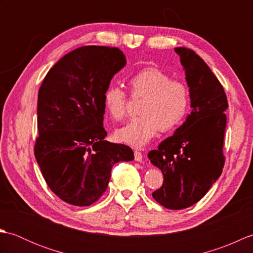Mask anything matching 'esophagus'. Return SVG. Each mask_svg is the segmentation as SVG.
Masks as SVG:
<instances>
[{"instance_id":"1","label":"esophagus","mask_w":253,"mask_h":253,"mask_svg":"<svg viewBox=\"0 0 253 253\" xmlns=\"http://www.w3.org/2000/svg\"><path fill=\"white\" fill-rule=\"evenodd\" d=\"M135 161L137 162H141L142 161V153L139 151H135Z\"/></svg>"}]
</instances>
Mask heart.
Returning a JSON list of instances; mask_svg holds the SVG:
<instances>
[{
	"instance_id": "1",
	"label": "heart",
	"mask_w": 253,
	"mask_h": 253,
	"mask_svg": "<svg viewBox=\"0 0 253 253\" xmlns=\"http://www.w3.org/2000/svg\"><path fill=\"white\" fill-rule=\"evenodd\" d=\"M131 95L143 100L138 107L140 115L133 117L125 126L118 128L116 137L120 141L133 147H142L160 130L169 131L179 125L186 116L190 103L188 85L173 80L155 67H147L129 79ZM106 112L116 121L126 116L127 96L116 85L107 88L103 95Z\"/></svg>"
}]
</instances>
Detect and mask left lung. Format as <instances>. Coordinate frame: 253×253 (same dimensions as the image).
<instances>
[{
  "label": "left lung",
  "instance_id": "1",
  "mask_svg": "<svg viewBox=\"0 0 253 253\" xmlns=\"http://www.w3.org/2000/svg\"><path fill=\"white\" fill-rule=\"evenodd\" d=\"M185 69L191 113L174 135L148 154L164 181L152 193L169 210L189 208L206 196L222 174L227 98L223 85L202 58L190 49L175 47Z\"/></svg>",
  "mask_w": 253,
  "mask_h": 253
}]
</instances>
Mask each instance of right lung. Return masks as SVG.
Here are the masks:
<instances>
[{
    "label": "right lung",
    "mask_w": 253,
    "mask_h": 253,
    "mask_svg": "<svg viewBox=\"0 0 253 253\" xmlns=\"http://www.w3.org/2000/svg\"><path fill=\"white\" fill-rule=\"evenodd\" d=\"M125 65L117 47L82 46L63 56L39 89L35 157L50 189L73 206L94 203L113 165L133 160L129 147L104 140L103 95Z\"/></svg>",
    "instance_id": "add662e5"
}]
</instances>
